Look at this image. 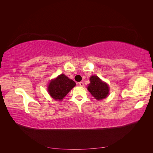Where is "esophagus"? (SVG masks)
<instances>
[{
    "instance_id": "1",
    "label": "esophagus",
    "mask_w": 153,
    "mask_h": 153,
    "mask_svg": "<svg viewBox=\"0 0 153 153\" xmlns=\"http://www.w3.org/2000/svg\"><path fill=\"white\" fill-rule=\"evenodd\" d=\"M78 85H79L80 87H84V83L80 82L78 83Z\"/></svg>"
}]
</instances>
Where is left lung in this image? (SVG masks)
Returning <instances> with one entry per match:
<instances>
[{"label":"left lung","instance_id":"obj_1","mask_svg":"<svg viewBox=\"0 0 153 153\" xmlns=\"http://www.w3.org/2000/svg\"><path fill=\"white\" fill-rule=\"evenodd\" d=\"M91 83L87 89L91 94L98 100H103L108 96L109 88L106 83L101 81L97 76H92L90 78Z\"/></svg>","mask_w":153,"mask_h":153}]
</instances>
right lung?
Returning a JSON list of instances; mask_svg holds the SVG:
<instances>
[{
	"mask_svg": "<svg viewBox=\"0 0 153 153\" xmlns=\"http://www.w3.org/2000/svg\"><path fill=\"white\" fill-rule=\"evenodd\" d=\"M75 85V82L73 80L61 74L50 82L48 91L52 98L55 100L61 101Z\"/></svg>",
	"mask_w": 153,
	"mask_h": 153,
	"instance_id": "obj_1",
	"label": "right lung"
}]
</instances>
